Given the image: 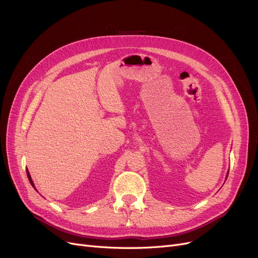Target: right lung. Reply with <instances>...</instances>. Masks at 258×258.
I'll use <instances>...</instances> for the list:
<instances>
[{
    "mask_svg": "<svg viewBox=\"0 0 258 258\" xmlns=\"http://www.w3.org/2000/svg\"><path fill=\"white\" fill-rule=\"evenodd\" d=\"M26 173H27V177H28V179H30V182H31L32 186L34 187V184H33V180H32V178H31V175H30V173H28V171H27V170H26Z\"/></svg>",
    "mask_w": 258,
    "mask_h": 258,
    "instance_id": "1",
    "label": "right lung"
}]
</instances>
